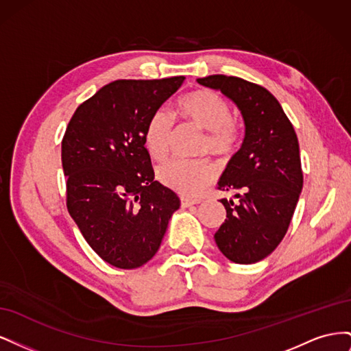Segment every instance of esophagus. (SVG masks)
Returning a JSON list of instances; mask_svg holds the SVG:
<instances>
[{
  "instance_id": "1",
  "label": "esophagus",
  "mask_w": 351,
  "mask_h": 351,
  "mask_svg": "<svg viewBox=\"0 0 351 351\" xmlns=\"http://www.w3.org/2000/svg\"><path fill=\"white\" fill-rule=\"evenodd\" d=\"M180 204H182V208H189V206H193V205L200 204V200H197V199L182 197V199H180Z\"/></svg>"
}]
</instances>
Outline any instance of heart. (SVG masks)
Wrapping results in <instances>:
<instances>
[{
    "mask_svg": "<svg viewBox=\"0 0 351 351\" xmlns=\"http://www.w3.org/2000/svg\"><path fill=\"white\" fill-rule=\"evenodd\" d=\"M178 111L199 129L208 132L204 151L227 156L237 147L239 129L231 120L228 104L209 89L189 92L178 101ZM145 145L151 156L161 161L173 139V119L168 112L156 111L145 129ZM215 165L206 159H171L158 168V180L168 189L183 196H197L215 178Z\"/></svg>",
    "mask_w": 351,
    "mask_h": 351,
    "instance_id": "1",
    "label": "heart"
}]
</instances>
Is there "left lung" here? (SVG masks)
<instances>
[{
	"label": "left lung",
	"instance_id": "1",
	"mask_svg": "<svg viewBox=\"0 0 351 351\" xmlns=\"http://www.w3.org/2000/svg\"><path fill=\"white\" fill-rule=\"evenodd\" d=\"M197 83L234 102L244 121V139L222 173L218 189L237 192L221 199L227 218L215 232L221 253L249 265L277 249L289 230L303 187L300 149L293 124L274 95L259 84L214 74Z\"/></svg>",
	"mask_w": 351,
	"mask_h": 351
}]
</instances>
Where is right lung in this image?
<instances>
[{"label": "right lung", "mask_w": 351, "mask_h": 351, "mask_svg": "<svg viewBox=\"0 0 351 351\" xmlns=\"http://www.w3.org/2000/svg\"><path fill=\"white\" fill-rule=\"evenodd\" d=\"M184 79L105 84L79 105L62 137L67 209L89 246L115 268L151 261L180 208L173 190L154 180L143 137Z\"/></svg>", "instance_id": "obj_1"}]
</instances>
